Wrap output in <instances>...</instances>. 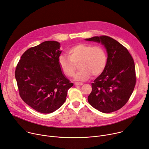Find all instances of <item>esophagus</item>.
I'll use <instances>...</instances> for the list:
<instances>
[{
	"instance_id": "34e87169",
	"label": "esophagus",
	"mask_w": 149,
	"mask_h": 149,
	"mask_svg": "<svg viewBox=\"0 0 149 149\" xmlns=\"http://www.w3.org/2000/svg\"><path fill=\"white\" fill-rule=\"evenodd\" d=\"M75 85H76V86H82V85H83V83H75Z\"/></svg>"
}]
</instances>
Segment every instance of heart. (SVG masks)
<instances>
[{
    "label": "heart",
    "instance_id": "1",
    "mask_svg": "<svg viewBox=\"0 0 149 149\" xmlns=\"http://www.w3.org/2000/svg\"><path fill=\"white\" fill-rule=\"evenodd\" d=\"M68 57L61 55L58 59L61 71L67 77H71L75 71V65L79 63L80 70L74 77L79 81H85L92 75L97 76L104 70L107 56L104 49L100 46H94L88 43L77 44L67 50Z\"/></svg>",
    "mask_w": 149,
    "mask_h": 149
}]
</instances>
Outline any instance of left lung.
Segmentation results:
<instances>
[{"instance_id":"obj_1","label":"left lung","mask_w":149,"mask_h":149,"mask_svg":"<svg viewBox=\"0 0 149 149\" xmlns=\"http://www.w3.org/2000/svg\"><path fill=\"white\" fill-rule=\"evenodd\" d=\"M85 40L101 43L107 54L104 70L91 84L88 103L103 113L118 111L127 103L136 85L134 60L124 46L110 37L94 36Z\"/></svg>"}]
</instances>
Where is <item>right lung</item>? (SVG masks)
Returning a JSON list of instances; mask_svg holds the SVG:
<instances>
[{"label":"right lung","mask_w":149,"mask_h":149,"mask_svg":"<svg viewBox=\"0 0 149 149\" xmlns=\"http://www.w3.org/2000/svg\"><path fill=\"white\" fill-rule=\"evenodd\" d=\"M56 41H46L26 50L15 70L19 95L24 102L42 113L55 112L64 103L73 86L61 71L62 50Z\"/></svg>","instance_id":"1"}]
</instances>
